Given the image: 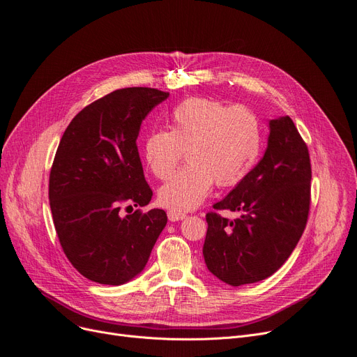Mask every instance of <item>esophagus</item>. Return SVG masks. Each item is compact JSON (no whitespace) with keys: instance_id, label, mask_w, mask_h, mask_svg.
<instances>
[{"instance_id":"esophagus-1","label":"esophagus","mask_w":357,"mask_h":357,"mask_svg":"<svg viewBox=\"0 0 357 357\" xmlns=\"http://www.w3.org/2000/svg\"><path fill=\"white\" fill-rule=\"evenodd\" d=\"M185 217H187V214L181 213V211H175V210L167 211V219H169L170 222H179V220H183Z\"/></svg>"}]
</instances>
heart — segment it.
Listing matches in <instances>:
<instances>
[{
	"instance_id": "heart-1",
	"label": "heart",
	"mask_w": 357,
	"mask_h": 357,
	"mask_svg": "<svg viewBox=\"0 0 357 357\" xmlns=\"http://www.w3.org/2000/svg\"><path fill=\"white\" fill-rule=\"evenodd\" d=\"M261 123L245 106H229L204 98L179 103L169 131L150 132L143 146L151 174L167 179L183 151L188 163L166 182L159 201L175 211L197 208L217 187H235L254 167L261 150Z\"/></svg>"
}]
</instances>
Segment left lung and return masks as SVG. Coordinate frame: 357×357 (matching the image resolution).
<instances>
[{
    "label": "left lung",
    "instance_id": "left-lung-1",
    "mask_svg": "<svg viewBox=\"0 0 357 357\" xmlns=\"http://www.w3.org/2000/svg\"><path fill=\"white\" fill-rule=\"evenodd\" d=\"M268 144L258 165L213 207L239 211L229 220L207 213L206 266L219 280L242 286L264 280L296 248L311 204V159L289 116L270 121Z\"/></svg>",
    "mask_w": 357,
    "mask_h": 357
}]
</instances>
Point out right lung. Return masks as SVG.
Segmentation results:
<instances>
[{"mask_svg":"<svg viewBox=\"0 0 357 357\" xmlns=\"http://www.w3.org/2000/svg\"><path fill=\"white\" fill-rule=\"evenodd\" d=\"M167 96L150 87L115 90L77 114L56 149L50 175L55 230L73 267L95 283L119 286L140 274L167 223L160 208L122 214L151 199L137 137Z\"/></svg>","mask_w":357,"mask_h":357,"instance_id":"obj_1","label":"right lung"}]
</instances>
